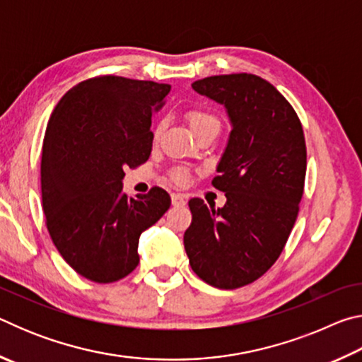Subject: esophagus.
Listing matches in <instances>:
<instances>
[{"instance_id":"esophagus-1","label":"esophagus","mask_w":362,"mask_h":362,"mask_svg":"<svg viewBox=\"0 0 362 362\" xmlns=\"http://www.w3.org/2000/svg\"><path fill=\"white\" fill-rule=\"evenodd\" d=\"M170 199H173L174 206H185L187 204V198L180 193H173L170 194Z\"/></svg>"}]
</instances>
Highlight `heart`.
Returning a JSON list of instances; mask_svg holds the SVG:
<instances>
[{"instance_id":"heart-1","label":"heart","mask_w":362,"mask_h":362,"mask_svg":"<svg viewBox=\"0 0 362 362\" xmlns=\"http://www.w3.org/2000/svg\"><path fill=\"white\" fill-rule=\"evenodd\" d=\"M187 119H188V124L192 127L193 132H201L207 129V127H220V122L217 119L216 115H212L211 112H206V110H192V112L187 113ZM161 131V127L156 131V136ZM173 179L177 183H185L188 175L185 170H175Z\"/></svg>"}]
</instances>
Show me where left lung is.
Wrapping results in <instances>:
<instances>
[{"label":"left lung","mask_w":362,"mask_h":362,"mask_svg":"<svg viewBox=\"0 0 362 362\" xmlns=\"http://www.w3.org/2000/svg\"><path fill=\"white\" fill-rule=\"evenodd\" d=\"M192 88L222 103L231 132L212 180L226 203L214 209L189 199L183 246L204 283L238 289L272 268L297 220L306 174L302 122L273 84L250 73L198 79Z\"/></svg>","instance_id":"obj_1"}]
</instances>
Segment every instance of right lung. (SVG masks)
Instances as JSON below:
<instances>
[{
  "label": "right lung",
  "instance_id": "1",
  "mask_svg": "<svg viewBox=\"0 0 362 362\" xmlns=\"http://www.w3.org/2000/svg\"><path fill=\"white\" fill-rule=\"evenodd\" d=\"M169 84L97 76L71 88L49 118L41 158L46 226L64 260L94 283L108 284L139 265V238L170 206L166 189L129 198L126 168L150 158L151 115Z\"/></svg>",
  "mask_w": 362,
  "mask_h": 362
}]
</instances>
